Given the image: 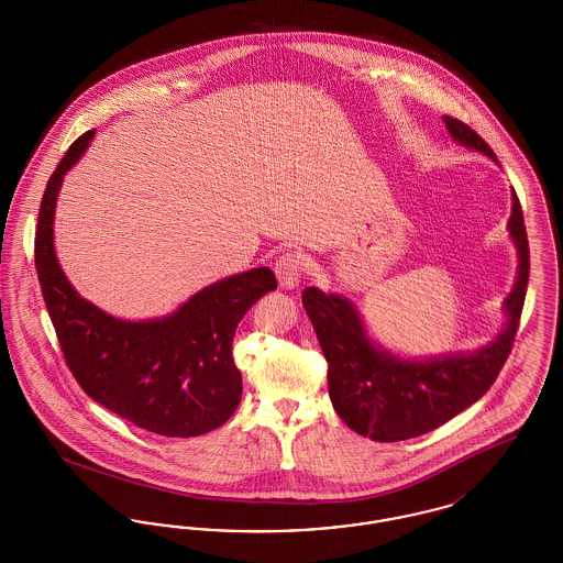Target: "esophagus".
<instances>
[{
	"label": "esophagus",
	"instance_id": "34e87169",
	"mask_svg": "<svg viewBox=\"0 0 563 563\" xmlns=\"http://www.w3.org/2000/svg\"><path fill=\"white\" fill-rule=\"evenodd\" d=\"M274 272H276L278 285L283 289H295L299 285V278H301V272H303V260H301L299 253L287 251L276 260Z\"/></svg>",
	"mask_w": 563,
	"mask_h": 563
}]
</instances>
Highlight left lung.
<instances>
[{
	"instance_id": "left-lung-1",
	"label": "left lung",
	"mask_w": 563,
	"mask_h": 563,
	"mask_svg": "<svg viewBox=\"0 0 563 563\" xmlns=\"http://www.w3.org/2000/svg\"><path fill=\"white\" fill-rule=\"evenodd\" d=\"M443 122L455 143L496 162L492 147L471 126L452 115H443ZM507 228L519 257L515 285L503 306L507 322L494 342L475 352L405 358L372 342L349 297L303 289V308L329 363V397L350 429L384 443L413 439L439 429L489 390L509 356L530 278L528 234L515 191Z\"/></svg>"
}]
</instances>
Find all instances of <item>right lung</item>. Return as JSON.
<instances>
[{
    "label": "right lung",
    "mask_w": 563,
    "mask_h": 563,
    "mask_svg": "<svg viewBox=\"0 0 563 563\" xmlns=\"http://www.w3.org/2000/svg\"><path fill=\"white\" fill-rule=\"evenodd\" d=\"M95 131L67 150L42 198L35 268L65 361L84 393L139 429L162 437H198L219 429L242 397L232 358L246 310L276 289L269 268L221 278L175 312L152 321L115 319L84 299L58 266L54 209L63 177L88 150Z\"/></svg>",
    "instance_id": "1"
}]
</instances>
